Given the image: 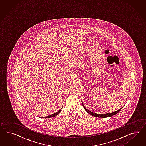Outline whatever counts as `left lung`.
Returning <instances> with one entry per match:
<instances>
[{
    "mask_svg": "<svg viewBox=\"0 0 146 146\" xmlns=\"http://www.w3.org/2000/svg\"><path fill=\"white\" fill-rule=\"evenodd\" d=\"M83 106H84V110L86 111L89 114H90V115H93V116H94V117H99V118H106V117H112V116H113V115H115V114H117V113H118L121 110V109H122V108H123V107H122L121 108H120L119 110H118L116 111H115V112H112V113H106V114H97V113H93L92 112H91L90 111H89L88 110H87L85 107H84V106L83 105Z\"/></svg>",
    "mask_w": 146,
    "mask_h": 146,
    "instance_id": "obj_1",
    "label": "left lung"
}]
</instances>
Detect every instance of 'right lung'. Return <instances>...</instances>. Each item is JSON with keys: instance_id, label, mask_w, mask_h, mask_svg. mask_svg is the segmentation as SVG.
I'll return each instance as SVG.
<instances>
[{"instance_id": "1", "label": "right lung", "mask_w": 146, "mask_h": 146, "mask_svg": "<svg viewBox=\"0 0 146 146\" xmlns=\"http://www.w3.org/2000/svg\"><path fill=\"white\" fill-rule=\"evenodd\" d=\"M62 109H60V110H59L58 111V112H56L55 113H54V114H52V115H49V116H48V117H42V118H51V117H55V116H56L57 115H58L60 112H61V111H62Z\"/></svg>"}]
</instances>
